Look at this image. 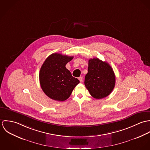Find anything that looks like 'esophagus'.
Masks as SVG:
<instances>
[{"label": "esophagus", "mask_w": 150, "mask_h": 150, "mask_svg": "<svg viewBox=\"0 0 150 150\" xmlns=\"http://www.w3.org/2000/svg\"><path fill=\"white\" fill-rule=\"evenodd\" d=\"M79 81H80V83L83 82V77H79Z\"/></svg>", "instance_id": "obj_1"}]
</instances>
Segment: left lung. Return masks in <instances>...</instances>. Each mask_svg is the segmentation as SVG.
<instances>
[{
	"label": "left lung",
	"instance_id": "obj_1",
	"mask_svg": "<svg viewBox=\"0 0 150 150\" xmlns=\"http://www.w3.org/2000/svg\"><path fill=\"white\" fill-rule=\"evenodd\" d=\"M115 76L110 65L98 58L88 61L84 84L91 95L97 99L104 98L112 91Z\"/></svg>",
	"mask_w": 150,
	"mask_h": 150
}]
</instances>
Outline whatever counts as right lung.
<instances>
[{"label":"right lung","instance_id":"obj_1","mask_svg":"<svg viewBox=\"0 0 150 150\" xmlns=\"http://www.w3.org/2000/svg\"><path fill=\"white\" fill-rule=\"evenodd\" d=\"M73 58V57L55 53L50 55L42 64L39 73L40 84L50 98L57 101L66 100L80 83L65 67Z\"/></svg>","mask_w":150,"mask_h":150}]
</instances>
